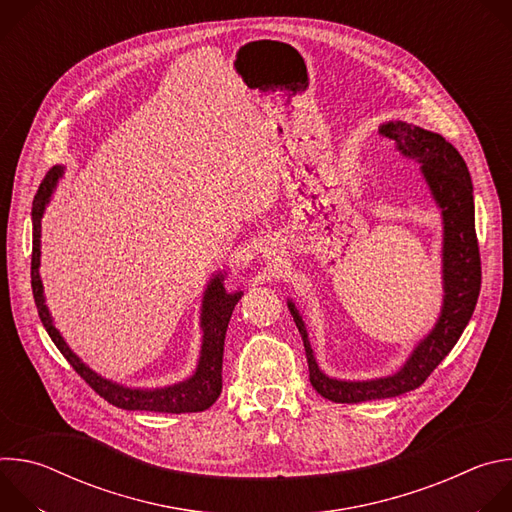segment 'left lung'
<instances>
[{"label": "left lung", "mask_w": 512, "mask_h": 512, "mask_svg": "<svg viewBox=\"0 0 512 512\" xmlns=\"http://www.w3.org/2000/svg\"><path fill=\"white\" fill-rule=\"evenodd\" d=\"M381 135L393 139L403 158L419 166L435 202L444 216V308L431 334L413 350L405 367L387 379L346 383L326 377L316 364L308 332L294 302L287 308L302 334L310 383L334 403H360L371 399H387L421 387L435 371L468 326L482 283L480 251L474 229V196L472 178L460 152L446 137L405 121H391L379 129Z\"/></svg>", "instance_id": "1"}]
</instances>
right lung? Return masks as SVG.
I'll use <instances>...</instances> for the list:
<instances>
[{
  "label": "right lung",
  "instance_id": "1",
  "mask_svg": "<svg viewBox=\"0 0 512 512\" xmlns=\"http://www.w3.org/2000/svg\"><path fill=\"white\" fill-rule=\"evenodd\" d=\"M62 176L60 168H52L32 202V223H34V233H32V294L34 302L38 308V316L56 344V348L62 352V356L70 362V367L75 369L81 379L97 393L101 395L107 403L127 409V411H156V413H196L208 409L218 395H221L223 389V350H225V336L229 328V320L233 316V310L237 302L241 300V291L237 294H227L223 287L225 275H216L204 294L202 302V352L198 360V369L196 373L174 387L166 389H156V391H139V389H127L117 383H111L107 379H101L97 373H93L89 367L81 362V358L72 352L58 330L52 326V318L48 314V308L44 304V294H42V281H40V221L44 208L50 200V194Z\"/></svg>",
  "mask_w": 512,
  "mask_h": 512
}]
</instances>
